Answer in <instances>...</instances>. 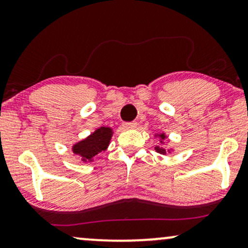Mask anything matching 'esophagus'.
<instances>
[{"label":"esophagus","instance_id":"1","mask_svg":"<svg viewBox=\"0 0 248 248\" xmlns=\"http://www.w3.org/2000/svg\"><path fill=\"white\" fill-rule=\"evenodd\" d=\"M123 127L126 128V130H128V128H136L137 122H126V123L123 124Z\"/></svg>","mask_w":248,"mask_h":248}]
</instances>
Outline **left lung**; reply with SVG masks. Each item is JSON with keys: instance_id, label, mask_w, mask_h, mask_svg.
<instances>
[{"instance_id": "obj_1", "label": "left lung", "mask_w": 248, "mask_h": 248, "mask_svg": "<svg viewBox=\"0 0 248 248\" xmlns=\"http://www.w3.org/2000/svg\"><path fill=\"white\" fill-rule=\"evenodd\" d=\"M160 138H162V139H164V138H165V136H164V134H160L159 136ZM156 150L158 153H160V154H165V149H164V148H159V147H157L156 148Z\"/></svg>"}]
</instances>
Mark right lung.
<instances>
[{
	"label": "right lung",
	"mask_w": 248,
	"mask_h": 248,
	"mask_svg": "<svg viewBox=\"0 0 248 248\" xmlns=\"http://www.w3.org/2000/svg\"><path fill=\"white\" fill-rule=\"evenodd\" d=\"M111 133V128L109 127L98 128L85 140L79 141L73 147L74 154L82 156L83 160H91L93 157L107 149Z\"/></svg>",
	"instance_id": "add662e5"
}]
</instances>
